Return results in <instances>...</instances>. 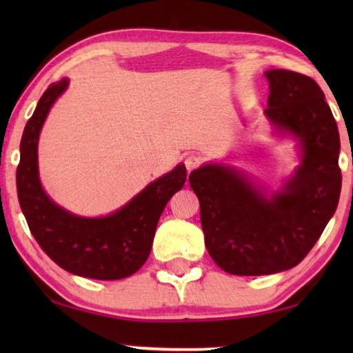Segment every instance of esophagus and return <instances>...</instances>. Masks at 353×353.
<instances>
[{"mask_svg":"<svg viewBox=\"0 0 353 353\" xmlns=\"http://www.w3.org/2000/svg\"><path fill=\"white\" fill-rule=\"evenodd\" d=\"M185 165H186V170L188 172L194 170V168H197V167L201 165V157L199 156H194V154H190V156L185 159Z\"/></svg>","mask_w":353,"mask_h":353,"instance_id":"1","label":"esophagus"}]
</instances>
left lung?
I'll return each instance as SVG.
<instances>
[{"label": "left lung", "mask_w": 353, "mask_h": 353, "mask_svg": "<svg viewBox=\"0 0 353 353\" xmlns=\"http://www.w3.org/2000/svg\"><path fill=\"white\" fill-rule=\"evenodd\" d=\"M265 117L299 141L301 163L278 191L226 163H204L190 185L201 205L205 248L230 274L260 276L301 263L334 215L341 196L339 132L325 93L297 72H265Z\"/></svg>", "instance_id": "1"}]
</instances>
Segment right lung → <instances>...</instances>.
Instances as JSON below:
<instances>
[{"label": "right lung", "instance_id": "obj_1", "mask_svg": "<svg viewBox=\"0 0 353 353\" xmlns=\"http://www.w3.org/2000/svg\"><path fill=\"white\" fill-rule=\"evenodd\" d=\"M69 86L62 79L51 83L23 128L16 183L19 204L33 238L48 257L65 272L93 279L132 276L151 254L152 239L170 197L185 186L186 167L178 163L105 216H79L62 209L43 190L38 175V138L56 99Z\"/></svg>", "mask_w": 353, "mask_h": 353}]
</instances>
